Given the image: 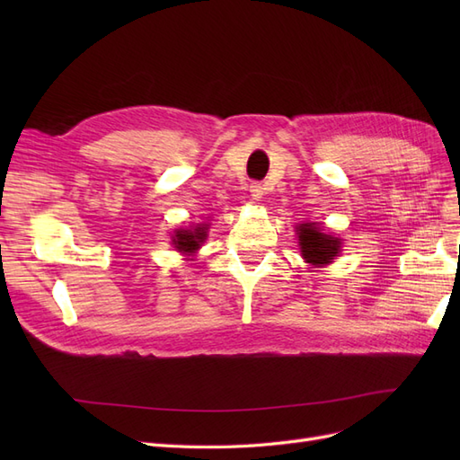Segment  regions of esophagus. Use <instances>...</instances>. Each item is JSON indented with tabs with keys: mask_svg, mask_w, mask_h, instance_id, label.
Instances as JSON below:
<instances>
[{
	"mask_svg": "<svg viewBox=\"0 0 460 460\" xmlns=\"http://www.w3.org/2000/svg\"><path fill=\"white\" fill-rule=\"evenodd\" d=\"M262 190H264V188H262L259 182H253L252 186H249V191H252V198L257 199V201L262 198V193H264Z\"/></svg>",
	"mask_w": 460,
	"mask_h": 460,
	"instance_id": "34e87169",
	"label": "esophagus"
}]
</instances>
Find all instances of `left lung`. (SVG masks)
I'll use <instances>...</instances> for the list:
<instances>
[{
    "instance_id": "obj_1",
    "label": "left lung",
    "mask_w": 460,
    "mask_h": 460,
    "mask_svg": "<svg viewBox=\"0 0 460 460\" xmlns=\"http://www.w3.org/2000/svg\"><path fill=\"white\" fill-rule=\"evenodd\" d=\"M299 232V245H301V255L307 259L311 264H328L332 259L340 252V240L332 238L328 234L320 232V228L311 222L307 225H301L297 228Z\"/></svg>"
}]
</instances>
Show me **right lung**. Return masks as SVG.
<instances>
[{
    "label": "right lung",
    "instance_id": "right-lung-1",
    "mask_svg": "<svg viewBox=\"0 0 460 460\" xmlns=\"http://www.w3.org/2000/svg\"><path fill=\"white\" fill-rule=\"evenodd\" d=\"M205 238H207V226H198L196 230H176L172 243L178 252L193 253Z\"/></svg>",
    "mask_w": 460,
    "mask_h": 460
}]
</instances>
